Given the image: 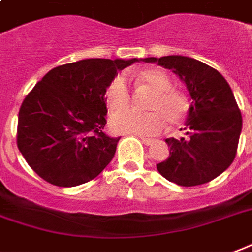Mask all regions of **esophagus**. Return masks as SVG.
Instances as JSON below:
<instances>
[{"label":"esophagus","instance_id":"obj_1","mask_svg":"<svg viewBox=\"0 0 252 252\" xmlns=\"http://www.w3.org/2000/svg\"><path fill=\"white\" fill-rule=\"evenodd\" d=\"M139 138H141V141H142L145 145H148V146L154 142V139H152V138H145V137H139Z\"/></svg>","mask_w":252,"mask_h":252}]
</instances>
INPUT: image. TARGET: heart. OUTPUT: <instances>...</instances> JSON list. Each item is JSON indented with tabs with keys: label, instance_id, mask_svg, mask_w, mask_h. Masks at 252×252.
Masks as SVG:
<instances>
[{
	"label": "heart",
	"instance_id": "1",
	"mask_svg": "<svg viewBox=\"0 0 252 252\" xmlns=\"http://www.w3.org/2000/svg\"><path fill=\"white\" fill-rule=\"evenodd\" d=\"M138 86L152 91L146 99V113H137L124 110L111 117V127L117 133L135 134V135H154L158 134L168 122L176 127L184 124L188 114V100L179 90L172 87L168 75L157 68H148L134 75ZM104 98L110 111L126 108L131 100V91L124 73H117L104 90Z\"/></svg>",
	"mask_w": 252,
	"mask_h": 252
}]
</instances>
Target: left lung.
<instances>
[{"label": "left lung", "mask_w": 252, "mask_h": 252, "mask_svg": "<svg viewBox=\"0 0 252 252\" xmlns=\"http://www.w3.org/2000/svg\"><path fill=\"white\" fill-rule=\"evenodd\" d=\"M144 62L172 69L192 98L185 137L165 139L170 150L168 158L157 164L158 172L181 187L212 181L232 164L242 131V113L229 84L215 68L196 59L164 56Z\"/></svg>", "instance_id": "1"}]
</instances>
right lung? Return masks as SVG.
I'll return each mask as SVG.
<instances>
[{"label": "right lung", "mask_w": 252, "mask_h": 252, "mask_svg": "<svg viewBox=\"0 0 252 252\" xmlns=\"http://www.w3.org/2000/svg\"><path fill=\"white\" fill-rule=\"evenodd\" d=\"M137 59H86L51 69L18 111L17 146L43 180L76 187L94 180L115 154L121 137H108L104 90Z\"/></svg>", "instance_id": "obj_1"}]
</instances>
